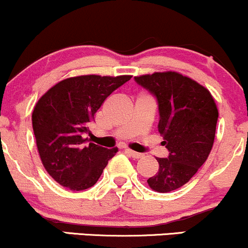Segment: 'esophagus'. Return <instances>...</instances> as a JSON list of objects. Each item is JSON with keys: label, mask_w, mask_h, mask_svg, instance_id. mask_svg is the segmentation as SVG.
Wrapping results in <instances>:
<instances>
[{"label": "esophagus", "mask_w": 248, "mask_h": 248, "mask_svg": "<svg viewBox=\"0 0 248 248\" xmlns=\"http://www.w3.org/2000/svg\"><path fill=\"white\" fill-rule=\"evenodd\" d=\"M125 153L126 154H129L130 156L132 157V158H135V159H140V158H142L143 156V154H140V153H136V151H134V150H130V149H126V150H125Z\"/></svg>", "instance_id": "1"}]
</instances>
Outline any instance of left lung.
<instances>
[{
	"instance_id": "8db88e82",
	"label": "left lung",
	"mask_w": 248,
	"mask_h": 248,
	"mask_svg": "<svg viewBox=\"0 0 248 248\" xmlns=\"http://www.w3.org/2000/svg\"><path fill=\"white\" fill-rule=\"evenodd\" d=\"M157 98L158 132L169 150L159 158L158 171L148 180L157 193L182 187L207 161L217 130L219 111L212 93L198 81L174 71L135 77Z\"/></svg>"
}]
</instances>
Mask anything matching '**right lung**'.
I'll return each mask as SVG.
<instances>
[{
    "label": "right lung",
    "mask_w": 248,
    "mask_h": 248,
    "mask_svg": "<svg viewBox=\"0 0 248 248\" xmlns=\"http://www.w3.org/2000/svg\"><path fill=\"white\" fill-rule=\"evenodd\" d=\"M132 76H87L63 79L52 86L34 106V136L42 164L63 187L79 191L95 185L118 148L86 144L89 125L114 90Z\"/></svg>",
    "instance_id": "1"
}]
</instances>
